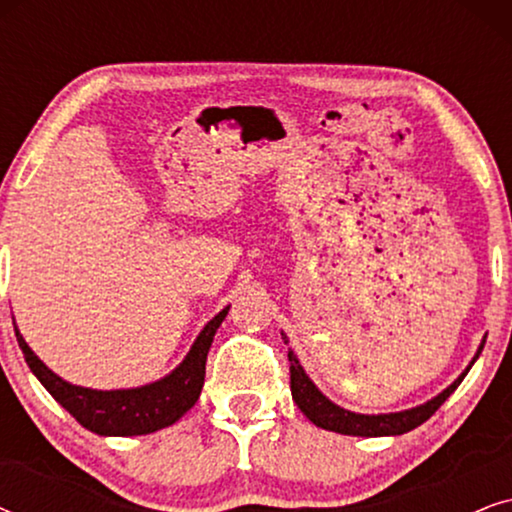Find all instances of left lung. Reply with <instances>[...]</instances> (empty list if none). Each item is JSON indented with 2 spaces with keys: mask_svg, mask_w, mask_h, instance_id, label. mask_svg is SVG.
<instances>
[{
  "mask_svg": "<svg viewBox=\"0 0 512 512\" xmlns=\"http://www.w3.org/2000/svg\"><path fill=\"white\" fill-rule=\"evenodd\" d=\"M282 338L286 345H289V340H286L284 333H282ZM480 352H482V345L478 349V354L473 356L471 366L480 356ZM289 363H291V368H289L291 370V396L300 408V412H303V415L310 419L312 424H317L326 431L342 433V436H366V438L401 436V433L417 429L419 424H424L426 419H429L433 412H436L440 405L450 398L452 391L459 387L468 370H471V366H468L464 373H461L457 380L450 384V387H447L445 391H440L436 398H431V401H426L424 405H417V408H410L403 412H389V415H359V412H349L345 408H340V405H335L333 401H328V398L317 389V384L307 377V373L303 370V366H300V361L296 359V354H293L291 349H289Z\"/></svg>",
  "mask_w": 512,
  "mask_h": 512,
  "instance_id": "8db88e82",
  "label": "left lung"
}]
</instances>
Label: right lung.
<instances>
[{
  "label": "right lung",
  "mask_w": 512,
  "mask_h": 512,
  "mask_svg": "<svg viewBox=\"0 0 512 512\" xmlns=\"http://www.w3.org/2000/svg\"><path fill=\"white\" fill-rule=\"evenodd\" d=\"M230 307L216 314L202 328L198 340L193 342L186 359L165 375L163 380L144 384L137 389L97 391L69 384L53 373L37 354L32 352L23 335L16 328L18 345L23 349L27 366L37 380L44 384L48 394L65 408L81 426L97 436H146L160 431L186 415L198 401L202 384H205V363L212 347L216 328L226 319Z\"/></svg>",
  "instance_id": "1"
}]
</instances>
